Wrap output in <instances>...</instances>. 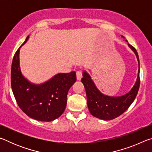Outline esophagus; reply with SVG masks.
<instances>
[{
    "mask_svg": "<svg viewBox=\"0 0 152 152\" xmlns=\"http://www.w3.org/2000/svg\"><path fill=\"white\" fill-rule=\"evenodd\" d=\"M76 77H77V79H78V80H80L82 77V72L81 71L76 72Z\"/></svg>",
    "mask_w": 152,
    "mask_h": 152,
    "instance_id": "obj_1",
    "label": "esophagus"
}]
</instances>
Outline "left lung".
I'll use <instances>...</instances> for the list:
<instances>
[{
	"instance_id": "1",
	"label": "left lung",
	"mask_w": 152,
	"mask_h": 152,
	"mask_svg": "<svg viewBox=\"0 0 152 152\" xmlns=\"http://www.w3.org/2000/svg\"><path fill=\"white\" fill-rule=\"evenodd\" d=\"M122 37H123L122 36ZM127 42V40H125ZM129 47L135 53L139 63V70L137 81L132 89L121 96H109L102 94L95 86L89 74L84 72L81 82L85 88L87 104L90 113L94 117L102 120H111L120 116L127 110L134 101L140 88V60L137 50L132 45Z\"/></svg>"
}]
</instances>
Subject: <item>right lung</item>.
<instances>
[{"mask_svg": "<svg viewBox=\"0 0 152 152\" xmlns=\"http://www.w3.org/2000/svg\"><path fill=\"white\" fill-rule=\"evenodd\" d=\"M29 37L27 36L21 46ZM21 46L15 52L11 66V87L15 100L20 109L30 118L46 122L55 120L66 109L68 91L76 81V72L58 74L42 84L31 83L20 72Z\"/></svg>", "mask_w": 152, "mask_h": 152, "instance_id": "1", "label": "right lung"}]
</instances>
